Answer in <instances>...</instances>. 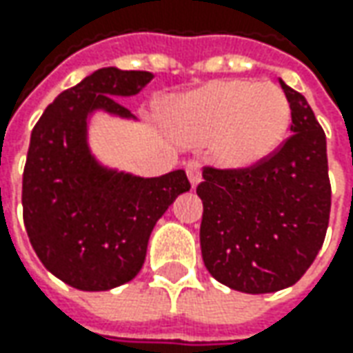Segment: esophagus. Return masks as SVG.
Here are the masks:
<instances>
[{
    "mask_svg": "<svg viewBox=\"0 0 353 353\" xmlns=\"http://www.w3.org/2000/svg\"><path fill=\"white\" fill-rule=\"evenodd\" d=\"M186 174H188V181H190V186L196 188L200 181H202V170H200V163L196 161H190L186 165Z\"/></svg>",
    "mask_w": 353,
    "mask_h": 353,
    "instance_id": "obj_1",
    "label": "esophagus"
}]
</instances>
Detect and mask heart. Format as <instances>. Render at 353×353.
I'll return each mask as SVG.
<instances>
[{
  "mask_svg": "<svg viewBox=\"0 0 353 353\" xmlns=\"http://www.w3.org/2000/svg\"><path fill=\"white\" fill-rule=\"evenodd\" d=\"M170 123L181 141L210 143L218 165L243 170L267 161L285 141L291 103L269 82L216 80L172 103Z\"/></svg>",
  "mask_w": 353,
  "mask_h": 353,
  "instance_id": "heart-1",
  "label": "heart"
}]
</instances>
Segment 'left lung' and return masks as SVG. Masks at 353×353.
<instances>
[{"mask_svg":"<svg viewBox=\"0 0 353 353\" xmlns=\"http://www.w3.org/2000/svg\"><path fill=\"white\" fill-rule=\"evenodd\" d=\"M292 135L243 170L204 169L200 250L216 281L263 294L294 285L316 259L330 218L326 135L306 98L283 80Z\"/></svg>","mask_w":353,"mask_h":353,"instance_id":"obj_1","label":"left lung"}]
</instances>
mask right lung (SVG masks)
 Returning <instances> with one entry per match:
<instances>
[{
	"label": "right lung",
	"mask_w": 353,
	"mask_h": 353,
	"mask_svg": "<svg viewBox=\"0 0 353 353\" xmlns=\"http://www.w3.org/2000/svg\"><path fill=\"white\" fill-rule=\"evenodd\" d=\"M151 80L145 70L100 68L64 90L31 133L25 230L41 263L80 291H110L135 277L159 218L190 190L183 169L145 179L103 165L90 147L92 117L135 121L119 100Z\"/></svg>",
	"instance_id": "right-lung-1"
}]
</instances>
